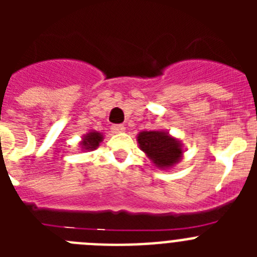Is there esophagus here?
Returning <instances> with one entry per match:
<instances>
[{
	"instance_id": "esophagus-1",
	"label": "esophagus",
	"mask_w": 257,
	"mask_h": 257,
	"mask_svg": "<svg viewBox=\"0 0 257 257\" xmlns=\"http://www.w3.org/2000/svg\"><path fill=\"white\" fill-rule=\"evenodd\" d=\"M110 130H112L113 134H121V133H124L126 127H124L123 124H113V126L110 127Z\"/></svg>"
}]
</instances>
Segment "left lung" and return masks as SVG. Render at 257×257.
Instances as JSON below:
<instances>
[{
	"mask_svg": "<svg viewBox=\"0 0 257 257\" xmlns=\"http://www.w3.org/2000/svg\"><path fill=\"white\" fill-rule=\"evenodd\" d=\"M136 140L145 157L157 169H172L183 158V143L167 131H140Z\"/></svg>",
	"mask_w": 257,
	"mask_h": 257,
	"instance_id": "left-lung-1",
	"label": "left lung"
}]
</instances>
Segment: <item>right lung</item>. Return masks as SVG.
Returning a JSON list of instances; mask_svg holds the SVG:
<instances>
[{"label":"right lung","mask_w":257,"mask_h":257,"mask_svg":"<svg viewBox=\"0 0 257 257\" xmlns=\"http://www.w3.org/2000/svg\"><path fill=\"white\" fill-rule=\"evenodd\" d=\"M104 140V135L101 133L91 130L82 136V139L79 142V148L83 152H91L99 147L101 142Z\"/></svg>","instance_id":"add662e5"}]
</instances>
